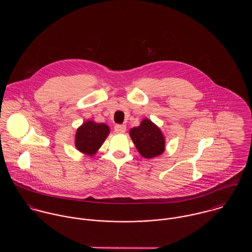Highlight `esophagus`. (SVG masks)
Returning <instances> with one entry per match:
<instances>
[{
    "instance_id": "1",
    "label": "esophagus",
    "mask_w": 252,
    "mask_h": 252,
    "mask_svg": "<svg viewBox=\"0 0 252 252\" xmlns=\"http://www.w3.org/2000/svg\"><path fill=\"white\" fill-rule=\"evenodd\" d=\"M126 131V126L125 125H121V124H117L114 126V132L117 134H123Z\"/></svg>"
}]
</instances>
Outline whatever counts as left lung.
I'll return each mask as SVG.
<instances>
[{"label": "left lung", "instance_id": "8db88e82", "mask_svg": "<svg viewBox=\"0 0 252 252\" xmlns=\"http://www.w3.org/2000/svg\"><path fill=\"white\" fill-rule=\"evenodd\" d=\"M130 137L144 158L156 157L165 150V139L162 132L148 119H144L139 127L131 129Z\"/></svg>", "mask_w": 252, "mask_h": 252}]
</instances>
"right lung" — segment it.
I'll return each instance as SVG.
<instances>
[{"label": "right lung", "instance_id": "add662e5", "mask_svg": "<svg viewBox=\"0 0 252 252\" xmlns=\"http://www.w3.org/2000/svg\"><path fill=\"white\" fill-rule=\"evenodd\" d=\"M108 133L106 124L86 121L76 131L75 147L80 152L92 156L102 146Z\"/></svg>", "mask_w": 252, "mask_h": 252}]
</instances>
